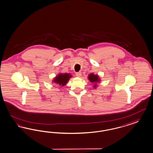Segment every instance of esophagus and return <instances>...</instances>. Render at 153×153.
<instances>
[{"instance_id":"1","label":"esophagus","mask_w":153,"mask_h":153,"mask_svg":"<svg viewBox=\"0 0 153 153\" xmlns=\"http://www.w3.org/2000/svg\"><path fill=\"white\" fill-rule=\"evenodd\" d=\"M81 72H76V76L77 77H80L81 76Z\"/></svg>"}]
</instances>
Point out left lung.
<instances>
[{"mask_svg":"<svg viewBox=\"0 0 153 153\" xmlns=\"http://www.w3.org/2000/svg\"><path fill=\"white\" fill-rule=\"evenodd\" d=\"M88 79L91 82H92V84H94L93 87L94 89H96L98 87V84L101 81V79L98 74H94L93 73L89 74Z\"/></svg>","mask_w":153,"mask_h":153,"instance_id":"8db88e82","label":"left lung"}]
</instances>
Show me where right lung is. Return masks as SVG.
<instances>
[{
	"mask_svg": "<svg viewBox=\"0 0 153 153\" xmlns=\"http://www.w3.org/2000/svg\"><path fill=\"white\" fill-rule=\"evenodd\" d=\"M71 77H72V76L70 74L60 73L53 78L52 83H55L60 86L66 85Z\"/></svg>",
	"mask_w": 153,
	"mask_h": 153,
	"instance_id": "1",
	"label": "right lung"
}]
</instances>
